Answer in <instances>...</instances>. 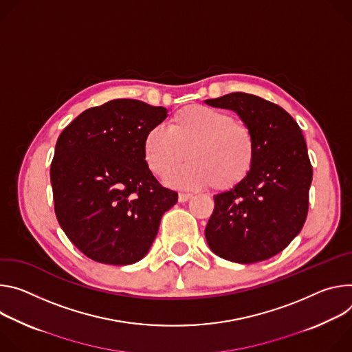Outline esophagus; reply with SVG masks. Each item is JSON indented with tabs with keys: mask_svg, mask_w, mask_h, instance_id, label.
<instances>
[{
	"mask_svg": "<svg viewBox=\"0 0 352 352\" xmlns=\"http://www.w3.org/2000/svg\"><path fill=\"white\" fill-rule=\"evenodd\" d=\"M192 196L191 194H188V192H180L179 194V203H186L187 200H190Z\"/></svg>",
	"mask_w": 352,
	"mask_h": 352,
	"instance_id": "obj_1",
	"label": "esophagus"
}]
</instances>
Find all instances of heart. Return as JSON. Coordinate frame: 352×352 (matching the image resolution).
<instances>
[{
  "instance_id": "obj_1",
  "label": "heart",
  "mask_w": 352,
  "mask_h": 352,
  "mask_svg": "<svg viewBox=\"0 0 352 352\" xmlns=\"http://www.w3.org/2000/svg\"><path fill=\"white\" fill-rule=\"evenodd\" d=\"M186 151L190 162L171 174ZM142 153L149 170L160 177L170 173L175 187L226 191L252 173L257 144L252 129L228 111L190 104L172 114L168 129L153 126L145 133Z\"/></svg>"
}]
</instances>
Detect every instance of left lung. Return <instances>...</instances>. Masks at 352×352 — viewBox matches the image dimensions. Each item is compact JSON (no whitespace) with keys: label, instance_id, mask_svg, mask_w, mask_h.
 <instances>
[{"label":"left lung","instance_id":"obj_1","mask_svg":"<svg viewBox=\"0 0 352 352\" xmlns=\"http://www.w3.org/2000/svg\"><path fill=\"white\" fill-rule=\"evenodd\" d=\"M206 102L235 110L257 144L249 177L214 196L208 246L229 261L267 260L292 242L307 217L314 169L302 130L283 107L256 95L233 92Z\"/></svg>","mask_w":352,"mask_h":352}]
</instances>
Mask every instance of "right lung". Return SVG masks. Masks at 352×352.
I'll list each match as a JSON object with an SVG mask.
<instances>
[{
    "instance_id": "1",
    "label": "right lung",
    "mask_w": 352,
    "mask_h": 352,
    "mask_svg": "<svg viewBox=\"0 0 352 352\" xmlns=\"http://www.w3.org/2000/svg\"><path fill=\"white\" fill-rule=\"evenodd\" d=\"M168 110L114 99L76 117L60 134L50 168L54 212L87 257L113 265L141 260L162 215L177 203L145 164V133Z\"/></svg>"
}]
</instances>
